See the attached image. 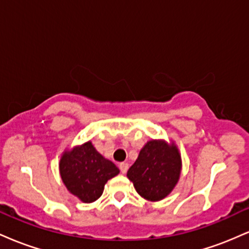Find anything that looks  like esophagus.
Segmentation results:
<instances>
[{
  "mask_svg": "<svg viewBox=\"0 0 249 249\" xmlns=\"http://www.w3.org/2000/svg\"><path fill=\"white\" fill-rule=\"evenodd\" d=\"M127 168H128L127 162H121V164H119V170H121V172L123 174H125L127 172Z\"/></svg>",
  "mask_w": 249,
  "mask_h": 249,
  "instance_id": "34e87169",
  "label": "esophagus"
}]
</instances>
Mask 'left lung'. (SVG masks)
<instances>
[{"label": "left lung", "instance_id": "left-lung-1", "mask_svg": "<svg viewBox=\"0 0 249 249\" xmlns=\"http://www.w3.org/2000/svg\"><path fill=\"white\" fill-rule=\"evenodd\" d=\"M181 167V156L174 142L151 139L142 146L126 176L142 198L159 201L178 184Z\"/></svg>", "mask_w": 249, "mask_h": 249}]
</instances>
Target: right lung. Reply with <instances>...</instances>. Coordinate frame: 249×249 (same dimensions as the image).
I'll return each instance as SVG.
<instances>
[{
  "label": "right lung",
  "instance_id": "add662e5",
  "mask_svg": "<svg viewBox=\"0 0 249 249\" xmlns=\"http://www.w3.org/2000/svg\"><path fill=\"white\" fill-rule=\"evenodd\" d=\"M118 173L119 168L104 158L90 141L65 150L59 160L63 184L85 204L101 198L107 180Z\"/></svg>",
  "mask_w": 249,
  "mask_h": 249
}]
</instances>
